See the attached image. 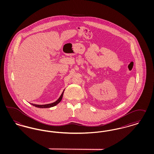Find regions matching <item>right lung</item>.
<instances>
[{
  "instance_id": "obj_1",
  "label": "right lung",
  "mask_w": 154,
  "mask_h": 154,
  "mask_svg": "<svg viewBox=\"0 0 154 154\" xmlns=\"http://www.w3.org/2000/svg\"><path fill=\"white\" fill-rule=\"evenodd\" d=\"M64 91H65V90H63L62 94H61V95L59 97V98L58 99L56 102H55L50 103V104H43V105H38V104H33V103H32L31 104L33 105V106H35V107H38V108H42V109H43V108H50V107H54V106H56L57 104H58L61 101V100H62V97H63Z\"/></svg>"
}]
</instances>
